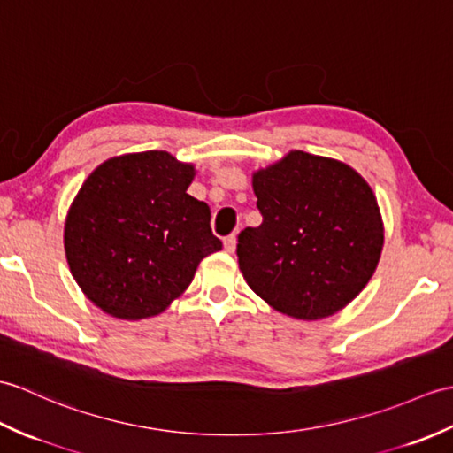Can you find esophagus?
I'll use <instances>...</instances> for the list:
<instances>
[{"label":"esophagus","mask_w":453,"mask_h":453,"mask_svg":"<svg viewBox=\"0 0 453 453\" xmlns=\"http://www.w3.org/2000/svg\"><path fill=\"white\" fill-rule=\"evenodd\" d=\"M235 245H237V237H235V235H227V237L224 239V249H226L227 252H234V250H235Z\"/></svg>","instance_id":"34e87169"}]
</instances>
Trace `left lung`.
<instances>
[{
	"label": "left lung",
	"mask_w": 453,
	"mask_h": 453,
	"mask_svg": "<svg viewBox=\"0 0 453 453\" xmlns=\"http://www.w3.org/2000/svg\"><path fill=\"white\" fill-rule=\"evenodd\" d=\"M262 214L239 234L249 288L299 320L332 317L372 278L384 224L371 185L332 157L291 150L252 173Z\"/></svg>",
	"instance_id": "obj_1"
}]
</instances>
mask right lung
<instances>
[{"instance_id": "1", "label": "right lung", "mask_w": 453, "mask_h": 453, "mask_svg": "<svg viewBox=\"0 0 453 453\" xmlns=\"http://www.w3.org/2000/svg\"><path fill=\"white\" fill-rule=\"evenodd\" d=\"M195 165L170 152L110 157L73 201L63 243L71 274L98 309L121 320L156 317L222 249L210 208L187 193Z\"/></svg>"}]
</instances>
